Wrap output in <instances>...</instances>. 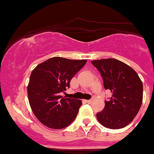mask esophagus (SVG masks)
Masks as SVG:
<instances>
[{
  "mask_svg": "<svg viewBox=\"0 0 154 154\" xmlns=\"http://www.w3.org/2000/svg\"><path fill=\"white\" fill-rule=\"evenodd\" d=\"M85 102H86L87 103H89V104H90V103H91L92 102H93V100H86Z\"/></svg>",
  "mask_w": 154,
  "mask_h": 154,
  "instance_id": "obj_1",
  "label": "esophagus"
}]
</instances>
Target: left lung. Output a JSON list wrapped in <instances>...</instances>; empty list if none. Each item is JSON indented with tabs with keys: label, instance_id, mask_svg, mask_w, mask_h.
I'll return each instance as SVG.
<instances>
[{
	"label": "left lung",
	"instance_id": "1",
	"mask_svg": "<svg viewBox=\"0 0 154 154\" xmlns=\"http://www.w3.org/2000/svg\"><path fill=\"white\" fill-rule=\"evenodd\" d=\"M100 72L106 90L112 96L105 101V107L97 113L98 122L110 129H121L131 122L142 103L143 85L137 72L115 59L91 61Z\"/></svg>",
	"mask_w": 154,
	"mask_h": 154
}]
</instances>
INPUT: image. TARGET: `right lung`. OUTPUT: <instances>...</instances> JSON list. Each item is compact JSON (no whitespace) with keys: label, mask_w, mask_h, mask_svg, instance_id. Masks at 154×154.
Here are the masks:
<instances>
[{"label":"right lung","mask_w":154,"mask_h":154,"mask_svg":"<svg viewBox=\"0 0 154 154\" xmlns=\"http://www.w3.org/2000/svg\"><path fill=\"white\" fill-rule=\"evenodd\" d=\"M87 63L86 60L53 57L41 63L31 73L28 96L33 114L51 129L67 127L77 116L82 102L60 95L70 87L73 76Z\"/></svg>","instance_id":"1"}]
</instances>
